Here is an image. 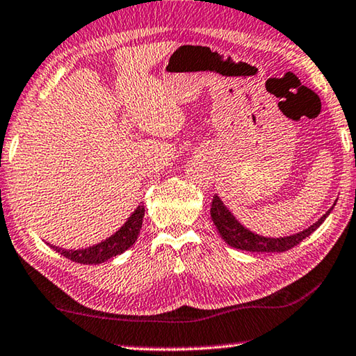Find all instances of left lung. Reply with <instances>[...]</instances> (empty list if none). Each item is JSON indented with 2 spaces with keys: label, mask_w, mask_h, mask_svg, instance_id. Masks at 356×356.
<instances>
[{
  "label": "left lung",
  "mask_w": 356,
  "mask_h": 356,
  "mask_svg": "<svg viewBox=\"0 0 356 356\" xmlns=\"http://www.w3.org/2000/svg\"><path fill=\"white\" fill-rule=\"evenodd\" d=\"M323 213V217L318 218V222L310 225L309 228L300 231V233L291 234V236H284V238H264V236H259L252 233L250 229H247L244 225L239 223L236 217L228 211V207L223 204V201L216 195L212 200L211 206V217L212 222L216 225L222 239L227 242L228 245L234 247L238 250H245V252H286L293 249V247L300 244L302 239H306L317 229L321 223L325 222L326 217L330 216V212Z\"/></svg>",
  "instance_id": "1"
}]
</instances>
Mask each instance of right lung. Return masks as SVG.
<instances>
[{
    "mask_svg": "<svg viewBox=\"0 0 356 356\" xmlns=\"http://www.w3.org/2000/svg\"><path fill=\"white\" fill-rule=\"evenodd\" d=\"M144 204H139L136 211L131 213L125 225L115 231L111 238L106 241H101L99 244H95L87 249H79V250H67L61 249V247L50 245L54 250H56L60 255L66 257L71 261L81 263V264H99L104 263L106 259H111L117 255H120L125 250H128L134 242L138 239V234L140 228H143V220H144Z\"/></svg>",
    "mask_w": 356,
    "mask_h": 356,
    "instance_id": "obj_1",
    "label": "right lung"
}]
</instances>
